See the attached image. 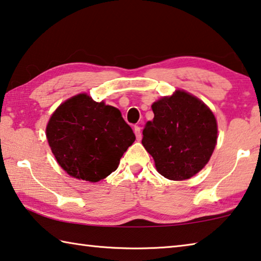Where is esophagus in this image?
Instances as JSON below:
<instances>
[{
	"mask_svg": "<svg viewBox=\"0 0 261 261\" xmlns=\"http://www.w3.org/2000/svg\"><path fill=\"white\" fill-rule=\"evenodd\" d=\"M134 130H135V135H136V137H137V140H140V139H141V130H140V126L135 125Z\"/></svg>",
	"mask_w": 261,
	"mask_h": 261,
	"instance_id": "esophagus-1",
	"label": "esophagus"
}]
</instances>
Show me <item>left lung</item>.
Masks as SVG:
<instances>
[{
    "label": "left lung",
    "mask_w": 261,
    "mask_h": 261,
    "mask_svg": "<svg viewBox=\"0 0 261 261\" xmlns=\"http://www.w3.org/2000/svg\"><path fill=\"white\" fill-rule=\"evenodd\" d=\"M153 121L143 130L145 149L158 172L170 180H186L205 167L217 144V120L204 102L184 90L151 105Z\"/></svg>",
    "instance_id": "left-lung-1"
}]
</instances>
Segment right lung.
Masks as SVG:
<instances>
[{"label":"right lung","mask_w":261,"mask_h":261,"mask_svg":"<svg viewBox=\"0 0 261 261\" xmlns=\"http://www.w3.org/2000/svg\"><path fill=\"white\" fill-rule=\"evenodd\" d=\"M46 139L70 177L97 182L115 171L136 136L117 108L80 93L51 115Z\"/></svg>","instance_id":"add662e5"}]
</instances>
